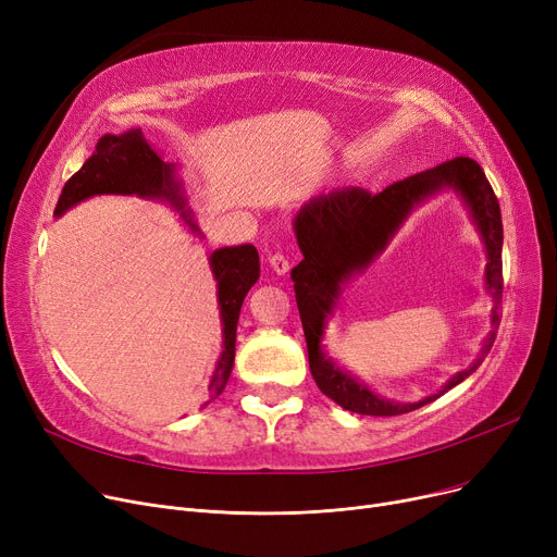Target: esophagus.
<instances>
[{
  "mask_svg": "<svg viewBox=\"0 0 557 557\" xmlns=\"http://www.w3.org/2000/svg\"><path fill=\"white\" fill-rule=\"evenodd\" d=\"M269 263H271V269H273L275 275H286V273L290 271V261H288V257L282 255V252L271 255V257H269Z\"/></svg>",
  "mask_w": 557,
  "mask_h": 557,
  "instance_id": "obj_1",
  "label": "esophagus"
}]
</instances>
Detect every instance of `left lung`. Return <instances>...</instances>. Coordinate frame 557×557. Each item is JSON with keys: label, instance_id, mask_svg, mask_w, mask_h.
Masks as SVG:
<instances>
[{"label": "left lung", "instance_id": "8db88e82", "mask_svg": "<svg viewBox=\"0 0 557 557\" xmlns=\"http://www.w3.org/2000/svg\"><path fill=\"white\" fill-rule=\"evenodd\" d=\"M441 190H454L466 205L486 246V289L493 298V330L482 346L475 363L457 373L437 394L420 403H393L376 396L348 371L341 369L322 345L324 327L337 306L342 286L381 253L410 212ZM298 246L305 259L290 271L300 309L302 330L309 349V368L318 388L345 411L361 416H401L435 401L460 382H465L487 357L499 330L504 294L502 246L504 223L483 169L472 158H454L422 173L393 183L384 191L370 194L361 187H343L318 194L305 202L294 219Z\"/></svg>", "mask_w": 557, "mask_h": 557}]
</instances>
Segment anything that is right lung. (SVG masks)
<instances>
[{
  "mask_svg": "<svg viewBox=\"0 0 557 557\" xmlns=\"http://www.w3.org/2000/svg\"><path fill=\"white\" fill-rule=\"evenodd\" d=\"M101 194L164 200L175 212H181L185 223L196 234L205 237L187 205L185 187L178 178V164L164 162L153 146L146 141L139 128H131L122 135L108 133L97 141V151L65 183L63 194L55 202L53 216H63L74 205ZM208 261L216 280V300L223 325V349L210 382L212 401L223 393L234 366L239 311L250 286L259 280V255L255 246L244 244L219 248L210 255Z\"/></svg>",
  "mask_w": 557,
  "mask_h": 557,
  "instance_id": "1",
  "label": "right lung"
}]
</instances>
